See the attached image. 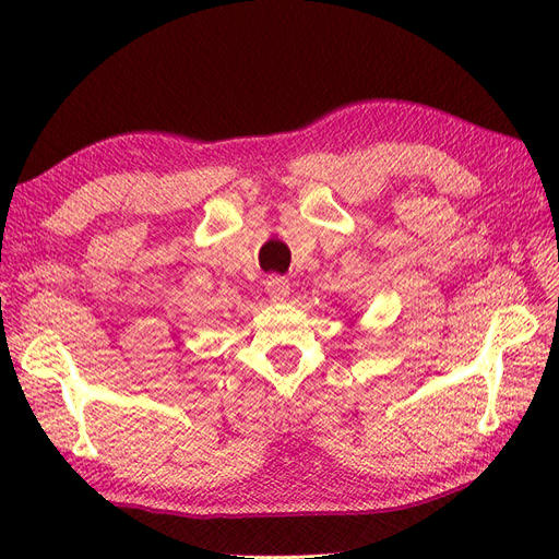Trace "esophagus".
I'll return each instance as SVG.
<instances>
[{
  "instance_id": "34e87169",
  "label": "esophagus",
  "mask_w": 559,
  "mask_h": 559,
  "mask_svg": "<svg viewBox=\"0 0 559 559\" xmlns=\"http://www.w3.org/2000/svg\"><path fill=\"white\" fill-rule=\"evenodd\" d=\"M266 295L272 297V301H283L287 295H290V283L283 276H269L266 278Z\"/></svg>"
}]
</instances>
